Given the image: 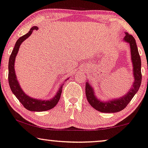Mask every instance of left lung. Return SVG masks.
Listing matches in <instances>:
<instances>
[{
	"mask_svg": "<svg viewBox=\"0 0 148 148\" xmlns=\"http://www.w3.org/2000/svg\"><path fill=\"white\" fill-rule=\"evenodd\" d=\"M124 40L125 42L129 43L130 46V52H131L132 62L133 64V74L134 78L133 86L128 93L122 98L104 102L96 98L91 85H89L88 82L86 83L85 93L88 102L93 108H94L97 111L102 112V113H115V112L122 111L131 101L134 95L139 90L140 85H141L142 79L141 70V61L137 46H136V41L132 35H130L127 32L126 33V36L124 37Z\"/></svg>",
	"mask_w": 148,
	"mask_h": 148,
	"instance_id": "obj_1",
	"label": "left lung"
}]
</instances>
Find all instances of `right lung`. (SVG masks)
<instances>
[{"instance_id": "obj_1", "label": "right lung", "mask_w": 148, "mask_h": 148, "mask_svg": "<svg viewBox=\"0 0 148 148\" xmlns=\"http://www.w3.org/2000/svg\"><path fill=\"white\" fill-rule=\"evenodd\" d=\"M38 28L36 27H33L31 29V30L23 36L20 37L17 41L14 50H12V54H11L10 57L9 59V74H8V80L9 84L10 86L11 90L13 93L18 98V100L21 102V104L24 106V108H27V110L31 111H48V110L54 108L57 105V104L60 100L61 92H62V87L63 85L61 86L59 88V91L57 93V95L52 98L51 100H37L31 98V97L28 96L27 94H25L23 91L22 90L21 87H20L19 83H18V80H17L16 74H15L14 70V63L16 57L18 53V50H19V47L20 44L24 42L26 39L28 38L30 35H31L33 30H37Z\"/></svg>"}]
</instances>
